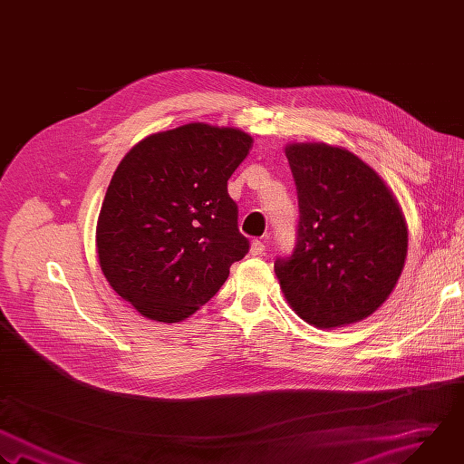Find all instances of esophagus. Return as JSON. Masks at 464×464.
<instances>
[{"mask_svg":"<svg viewBox=\"0 0 464 464\" xmlns=\"http://www.w3.org/2000/svg\"><path fill=\"white\" fill-rule=\"evenodd\" d=\"M265 241H261V239H254L252 241V245H250V254L252 256H261V254H265Z\"/></svg>","mask_w":464,"mask_h":464,"instance_id":"34e87169","label":"esophagus"}]
</instances>
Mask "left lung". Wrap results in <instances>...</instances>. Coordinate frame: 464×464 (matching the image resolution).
Wrapping results in <instances>:
<instances>
[{"label":"left lung","mask_w":464,"mask_h":464,"mask_svg":"<svg viewBox=\"0 0 464 464\" xmlns=\"http://www.w3.org/2000/svg\"><path fill=\"white\" fill-rule=\"evenodd\" d=\"M285 154L297 188V243L276 276L292 308L317 328L372 315L402 272L408 230L397 199L364 161L326 143Z\"/></svg>","instance_id":"1"}]
</instances>
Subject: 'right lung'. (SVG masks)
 Returning <instances> with one entry per match:
<instances>
[{"mask_svg": "<svg viewBox=\"0 0 464 464\" xmlns=\"http://www.w3.org/2000/svg\"><path fill=\"white\" fill-rule=\"evenodd\" d=\"M250 147L239 129L188 123L145 138L118 165L98 218V259L141 315L187 319L248 252L227 181Z\"/></svg>", "mask_w": 464, "mask_h": 464, "instance_id": "1", "label": "right lung"}]
</instances>
